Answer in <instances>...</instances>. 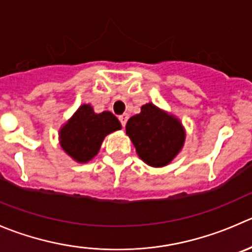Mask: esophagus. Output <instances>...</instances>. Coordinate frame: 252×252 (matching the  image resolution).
<instances>
[{
	"label": "esophagus",
	"mask_w": 252,
	"mask_h": 252,
	"mask_svg": "<svg viewBox=\"0 0 252 252\" xmlns=\"http://www.w3.org/2000/svg\"><path fill=\"white\" fill-rule=\"evenodd\" d=\"M128 118H129V116L126 113H124V114H122V116H119V121H121L122 126H126Z\"/></svg>",
	"instance_id": "34e87169"
}]
</instances>
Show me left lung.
Returning a JSON list of instances; mask_svg holds the SVG:
<instances>
[{
	"instance_id": "obj_1",
	"label": "left lung",
	"mask_w": 252,
	"mask_h": 252,
	"mask_svg": "<svg viewBox=\"0 0 252 252\" xmlns=\"http://www.w3.org/2000/svg\"><path fill=\"white\" fill-rule=\"evenodd\" d=\"M126 130L141 160L154 167L167 165L185 141L180 122L153 103L141 107L140 113L129 119Z\"/></svg>"
}]
</instances>
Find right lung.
Masks as SVG:
<instances>
[{"instance_id": "add662e5", "label": "right lung", "mask_w": 252, "mask_h": 252, "mask_svg": "<svg viewBox=\"0 0 252 252\" xmlns=\"http://www.w3.org/2000/svg\"><path fill=\"white\" fill-rule=\"evenodd\" d=\"M118 129L121 123L111 112L96 114L84 104L60 130V144L74 160L87 162L97 155L104 136Z\"/></svg>"}]
</instances>
